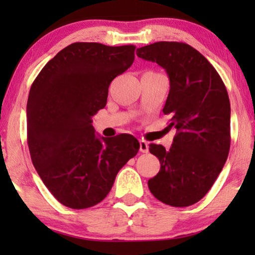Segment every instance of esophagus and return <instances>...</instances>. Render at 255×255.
<instances>
[{
    "instance_id": "1",
    "label": "esophagus",
    "mask_w": 255,
    "mask_h": 255,
    "mask_svg": "<svg viewBox=\"0 0 255 255\" xmlns=\"http://www.w3.org/2000/svg\"><path fill=\"white\" fill-rule=\"evenodd\" d=\"M139 151L142 153H147L148 152V144L144 140L139 141Z\"/></svg>"
}]
</instances>
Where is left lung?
<instances>
[{
	"label": "left lung",
	"instance_id": "8db88e82",
	"mask_svg": "<svg viewBox=\"0 0 255 255\" xmlns=\"http://www.w3.org/2000/svg\"><path fill=\"white\" fill-rule=\"evenodd\" d=\"M169 78L163 114L176 128L169 149L149 144L160 170L148 180L153 196L172 207H189L210 190L228 159L231 108L228 90L210 62L190 45L158 41L137 50Z\"/></svg>",
	"mask_w": 255,
	"mask_h": 255
}]
</instances>
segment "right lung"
<instances>
[{"instance_id": "obj_1", "label": "right lung", "mask_w": 255, "mask_h": 255, "mask_svg": "<svg viewBox=\"0 0 255 255\" xmlns=\"http://www.w3.org/2000/svg\"><path fill=\"white\" fill-rule=\"evenodd\" d=\"M134 45L73 43L51 59L31 86L26 106L31 160L51 194L71 209L107 197L117 173L139 151L131 134L97 138L92 117L108 89L134 60Z\"/></svg>"}]
</instances>
